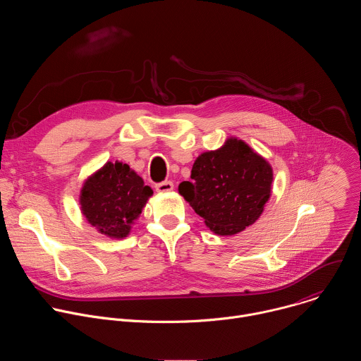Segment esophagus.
Wrapping results in <instances>:
<instances>
[{
	"label": "esophagus",
	"instance_id": "34e87169",
	"mask_svg": "<svg viewBox=\"0 0 361 361\" xmlns=\"http://www.w3.org/2000/svg\"><path fill=\"white\" fill-rule=\"evenodd\" d=\"M173 188H174V184L171 181H163V183L156 184V191L157 192H169Z\"/></svg>",
	"mask_w": 361,
	"mask_h": 361
}]
</instances>
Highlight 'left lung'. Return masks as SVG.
<instances>
[{"label":"left lung","instance_id":"8db88e82","mask_svg":"<svg viewBox=\"0 0 361 361\" xmlns=\"http://www.w3.org/2000/svg\"><path fill=\"white\" fill-rule=\"evenodd\" d=\"M178 192L219 235H234L262 216L271 195L270 163L237 137L197 157Z\"/></svg>","mask_w":361,"mask_h":361}]
</instances>
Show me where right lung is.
Instances as JSON below:
<instances>
[{
  "label": "right lung",
  "mask_w": 361,
  "mask_h": 361,
  "mask_svg": "<svg viewBox=\"0 0 361 361\" xmlns=\"http://www.w3.org/2000/svg\"><path fill=\"white\" fill-rule=\"evenodd\" d=\"M152 190L121 161H107L91 174L80 191L81 213L95 230L110 238H126Z\"/></svg>",
  "instance_id": "add662e5"
}]
</instances>
